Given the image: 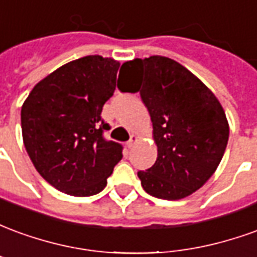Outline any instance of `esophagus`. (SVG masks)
Masks as SVG:
<instances>
[{
	"instance_id": "1",
	"label": "esophagus",
	"mask_w": 257,
	"mask_h": 257,
	"mask_svg": "<svg viewBox=\"0 0 257 257\" xmlns=\"http://www.w3.org/2000/svg\"><path fill=\"white\" fill-rule=\"evenodd\" d=\"M138 142H139V138H138L136 135H132V136H131V139H129V142L126 143V147H128V149H134L135 145H136Z\"/></svg>"
}]
</instances>
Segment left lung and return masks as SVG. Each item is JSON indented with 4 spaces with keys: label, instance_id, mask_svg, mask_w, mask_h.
I'll use <instances>...</instances> for the list:
<instances>
[{
    "label": "left lung",
    "instance_id": "obj_1",
    "mask_svg": "<svg viewBox=\"0 0 257 257\" xmlns=\"http://www.w3.org/2000/svg\"><path fill=\"white\" fill-rule=\"evenodd\" d=\"M121 92H139L153 122L157 161L138 172L147 194L176 201L204 186L228 142L220 101L191 71L172 59L150 56L122 64ZM121 73V71H119Z\"/></svg>",
    "mask_w": 257,
    "mask_h": 257
}]
</instances>
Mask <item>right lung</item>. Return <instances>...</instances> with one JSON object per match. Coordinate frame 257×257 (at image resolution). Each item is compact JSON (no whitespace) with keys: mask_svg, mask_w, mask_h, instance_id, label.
Wrapping results in <instances>:
<instances>
[{"mask_svg":"<svg viewBox=\"0 0 257 257\" xmlns=\"http://www.w3.org/2000/svg\"><path fill=\"white\" fill-rule=\"evenodd\" d=\"M119 62L90 55L56 68L22 106V135L37 172L62 193L89 197L106 187L122 146L103 139V106L114 93Z\"/></svg>","mask_w":257,"mask_h":257,"instance_id":"obj_1","label":"right lung"}]
</instances>
